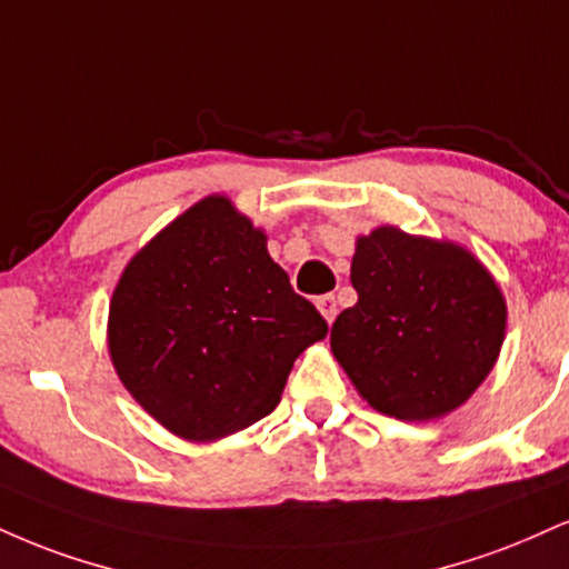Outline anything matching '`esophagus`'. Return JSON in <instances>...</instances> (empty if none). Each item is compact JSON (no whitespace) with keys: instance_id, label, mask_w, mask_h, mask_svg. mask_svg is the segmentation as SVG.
<instances>
[{"instance_id":"1","label":"esophagus","mask_w":569,"mask_h":569,"mask_svg":"<svg viewBox=\"0 0 569 569\" xmlns=\"http://www.w3.org/2000/svg\"><path fill=\"white\" fill-rule=\"evenodd\" d=\"M318 310L323 312V318L328 320V323H333V318H337V312H339L337 297H333V293H326V297H318Z\"/></svg>"}]
</instances>
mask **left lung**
<instances>
[{
	"label": "left lung",
	"instance_id": "left-lung-1",
	"mask_svg": "<svg viewBox=\"0 0 569 569\" xmlns=\"http://www.w3.org/2000/svg\"><path fill=\"white\" fill-rule=\"evenodd\" d=\"M358 305L331 350L368 406L429 421L469 400L501 350L506 305L490 272L453 243L379 228L352 257Z\"/></svg>",
	"mask_w": 569,
	"mask_h": 569
}]
</instances>
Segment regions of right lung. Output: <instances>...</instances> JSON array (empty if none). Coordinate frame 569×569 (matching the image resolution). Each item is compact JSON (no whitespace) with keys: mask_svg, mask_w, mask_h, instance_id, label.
<instances>
[{"mask_svg":"<svg viewBox=\"0 0 569 569\" xmlns=\"http://www.w3.org/2000/svg\"><path fill=\"white\" fill-rule=\"evenodd\" d=\"M328 333L264 232L203 198L127 264L108 347L116 373L169 432L209 442L270 416L293 360Z\"/></svg>","mask_w":569,"mask_h":569,"instance_id":"obj_1","label":"right lung"}]
</instances>
